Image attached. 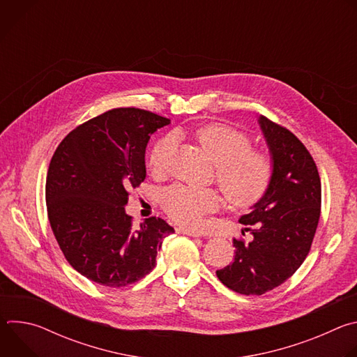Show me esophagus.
<instances>
[{"label":"esophagus","instance_id":"34e87169","mask_svg":"<svg viewBox=\"0 0 357 357\" xmlns=\"http://www.w3.org/2000/svg\"><path fill=\"white\" fill-rule=\"evenodd\" d=\"M179 233L181 234H186V236H192V237H199L200 236L199 233H195V231L188 230V229H179Z\"/></svg>","mask_w":357,"mask_h":357}]
</instances>
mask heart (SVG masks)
I'll return each mask as SVG.
<instances>
[{
	"mask_svg": "<svg viewBox=\"0 0 357 357\" xmlns=\"http://www.w3.org/2000/svg\"><path fill=\"white\" fill-rule=\"evenodd\" d=\"M195 137L216 165V182L230 205L250 206L266 193L274 175V160L268 151L252 148L247 134L223 124L202 126ZM174 146L172 134L164 135L154 144L149 154L152 172L165 171ZM162 205L175 222L199 227L208 213L219 209L220 199L212 189L175 185L164 192Z\"/></svg>",
	"mask_w": 357,
	"mask_h": 357,
	"instance_id": "obj_1",
	"label": "heart"
}]
</instances>
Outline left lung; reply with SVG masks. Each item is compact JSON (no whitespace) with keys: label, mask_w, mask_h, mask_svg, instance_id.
<instances>
[{"label":"left lung","mask_w":357,"mask_h":357,"mask_svg":"<svg viewBox=\"0 0 357 357\" xmlns=\"http://www.w3.org/2000/svg\"><path fill=\"white\" fill-rule=\"evenodd\" d=\"M259 123L274 175L263 197L238 220L252 240L233 238V263L216 271L227 288L244 295H263L301 267L321 216V178L310 151L285 127L264 116Z\"/></svg>","instance_id":"left-lung-1"}]
</instances>
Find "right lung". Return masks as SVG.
I'll return each instance as SVG.
<instances>
[{
  "instance_id": "obj_1",
  "label": "right lung",
  "mask_w": 357,
  "mask_h": 357,
  "mask_svg": "<svg viewBox=\"0 0 357 357\" xmlns=\"http://www.w3.org/2000/svg\"><path fill=\"white\" fill-rule=\"evenodd\" d=\"M169 121L135 107L113 109L70 131L50 160V227L68 263L93 282L120 288L144 278L174 233L155 216L135 229L124 209L130 190L145 179L151 134Z\"/></svg>"
}]
</instances>
